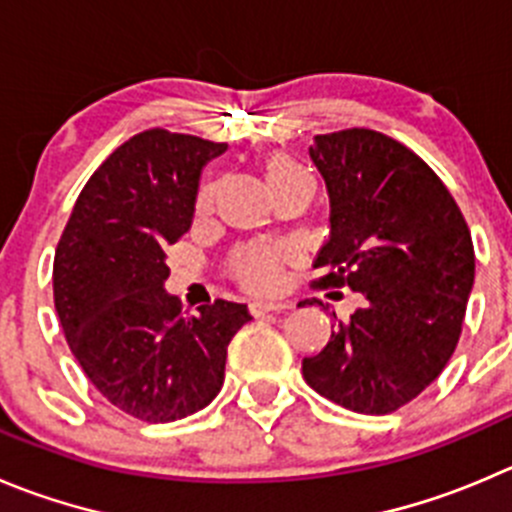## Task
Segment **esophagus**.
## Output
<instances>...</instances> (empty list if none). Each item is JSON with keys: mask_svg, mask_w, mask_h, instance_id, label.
<instances>
[{"mask_svg": "<svg viewBox=\"0 0 512 512\" xmlns=\"http://www.w3.org/2000/svg\"><path fill=\"white\" fill-rule=\"evenodd\" d=\"M248 309H251L253 316H264V314H271V311L289 309V301H251Z\"/></svg>", "mask_w": 512, "mask_h": 512, "instance_id": "34e87169", "label": "esophagus"}]
</instances>
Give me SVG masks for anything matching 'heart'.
Masks as SVG:
<instances>
[{"label":"heart","mask_w":512,"mask_h":512,"mask_svg":"<svg viewBox=\"0 0 512 512\" xmlns=\"http://www.w3.org/2000/svg\"><path fill=\"white\" fill-rule=\"evenodd\" d=\"M304 173L299 163L291 155L276 153L266 160V178L271 186L281 183V180L291 178V175ZM216 180H206L198 188L196 196V213L206 216L211 213L213 203H216ZM291 259V248L284 243H271V241H256L246 243V246L236 248L228 259V274L248 291H274L281 284L284 276L286 261Z\"/></svg>","instance_id":"heart-1"}]
</instances>
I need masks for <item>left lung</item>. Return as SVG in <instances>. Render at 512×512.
<instances>
[{"mask_svg":"<svg viewBox=\"0 0 512 512\" xmlns=\"http://www.w3.org/2000/svg\"><path fill=\"white\" fill-rule=\"evenodd\" d=\"M309 155L332 203L314 284L347 286L364 304L301 372L347 410L389 415L440 377L460 342L475 281L470 228L435 170L389 135H316Z\"/></svg>","mask_w":512,"mask_h":512,"instance_id":"left-lung-1","label":"left lung"}]
</instances>
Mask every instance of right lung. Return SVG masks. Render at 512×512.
I'll return each instance as SVG.
<instances>
[{
  "label": "right lung",
  "mask_w": 512,
  "mask_h": 512,
  "mask_svg": "<svg viewBox=\"0 0 512 512\" xmlns=\"http://www.w3.org/2000/svg\"><path fill=\"white\" fill-rule=\"evenodd\" d=\"M226 143L150 128L102 160L55 251L62 332L97 392L125 415L173 422L221 392L228 342L246 304L216 299L180 314L165 248L191 228L201 168Z\"/></svg>",
  "instance_id": "right-lung-1"
}]
</instances>
